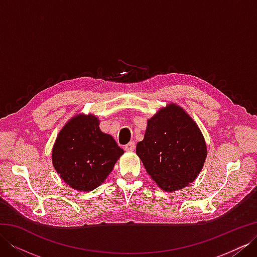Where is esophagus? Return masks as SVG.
<instances>
[{
    "mask_svg": "<svg viewBox=\"0 0 257 257\" xmlns=\"http://www.w3.org/2000/svg\"><path fill=\"white\" fill-rule=\"evenodd\" d=\"M135 147H136V144H135L134 142H130V143L125 146V148H124V149H125L126 151H134Z\"/></svg>",
    "mask_w": 257,
    "mask_h": 257,
    "instance_id": "34e87169",
    "label": "esophagus"
}]
</instances>
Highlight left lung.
<instances>
[{
	"label": "left lung",
	"mask_w": 257,
	"mask_h": 257,
	"mask_svg": "<svg viewBox=\"0 0 257 257\" xmlns=\"http://www.w3.org/2000/svg\"><path fill=\"white\" fill-rule=\"evenodd\" d=\"M136 153L155 183L163 191L175 192L197 178L207 146L196 122L183 108L167 104L147 121Z\"/></svg>",
	"instance_id": "left-lung-1"
}]
</instances>
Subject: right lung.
<instances>
[{
  "label": "right lung",
  "instance_id": "1",
  "mask_svg": "<svg viewBox=\"0 0 257 257\" xmlns=\"http://www.w3.org/2000/svg\"><path fill=\"white\" fill-rule=\"evenodd\" d=\"M124 151L99 128L94 114H77L60 131L52 149V164L61 179L77 191L102 184Z\"/></svg>",
  "mask_w": 257,
  "mask_h": 257
}]
</instances>
